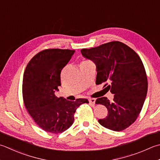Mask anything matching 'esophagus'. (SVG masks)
<instances>
[{
  "mask_svg": "<svg viewBox=\"0 0 160 160\" xmlns=\"http://www.w3.org/2000/svg\"><path fill=\"white\" fill-rule=\"evenodd\" d=\"M89 103L91 105H94L95 102H96V99L95 98H89Z\"/></svg>",
  "mask_w": 160,
  "mask_h": 160,
  "instance_id": "esophagus-1",
  "label": "esophagus"
}]
</instances>
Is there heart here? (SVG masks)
Returning <instances> with one entry per match:
<instances>
[{
    "label": "heart",
    "mask_w": 160,
    "mask_h": 160,
    "mask_svg": "<svg viewBox=\"0 0 160 160\" xmlns=\"http://www.w3.org/2000/svg\"><path fill=\"white\" fill-rule=\"evenodd\" d=\"M87 62V61H84V62Z\"/></svg>",
    "instance_id": "heart-1"
}]
</instances>
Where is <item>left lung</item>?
Listing matches in <instances>:
<instances>
[{"label":"left lung","instance_id":"1","mask_svg":"<svg viewBox=\"0 0 160 160\" xmlns=\"http://www.w3.org/2000/svg\"><path fill=\"white\" fill-rule=\"evenodd\" d=\"M81 52L96 65V84H105L108 92L114 94L112 102L106 97L96 101V104L103 105L108 111L99 123L114 131L123 130L138 117L146 97L148 81L142 59L120 42L82 49Z\"/></svg>","mask_w":160,"mask_h":160}]
</instances>
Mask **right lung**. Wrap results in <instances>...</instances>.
I'll list each match as a JSON object with an SVG mask.
<instances>
[{"label": "right lung", "mask_w": 160, "mask_h": 160, "mask_svg": "<svg viewBox=\"0 0 160 160\" xmlns=\"http://www.w3.org/2000/svg\"><path fill=\"white\" fill-rule=\"evenodd\" d=\"M75 51L48 49L31 59L23 78V97L28 113L43 130L61 133L73 123L77 108L89 103L86 98L68 101L55 95L61 86L60 73Z\"/></svg>", "instance_id": "1"}]
</instances>
